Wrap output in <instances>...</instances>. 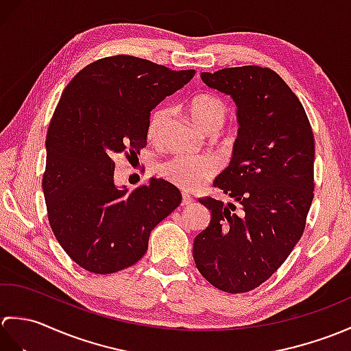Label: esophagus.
Segmentation results:
<instances>
[{
	"instance_id": "34e87169",
	"label": "esophagus",
	"mask_w": 351,
	"mask_h": 351,
	"mask_svg": "<svg viewBox=\"0 0 351 351\" xmlns=\"http://www.w3.org/2000/svg\"><path fill=\"white\" fill-rule=\"evenodd\" d=\"M193 204V197L189 195H182V200H181V205L182 206H189Z\"/></svg>"
}]
</instances>
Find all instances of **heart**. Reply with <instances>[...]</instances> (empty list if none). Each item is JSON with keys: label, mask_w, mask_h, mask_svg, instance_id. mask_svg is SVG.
I'll list each match as a JSON object with an SVG mask.
<instances>
[{"label": "heart", "mask_w": 351, "mask_h": 351, "mask_svg": "<svg viewBox=\"0 0 351 351\" xmlns=\"http://www.w3.org/2000/svg\"><path fill=\"white\" fill-rule=\"evenodd\" d=\"M189 113L200 130L214 134L219 132L229 117L226 102L214 95H196L189 102ZM169 117L167 107H158L149 119V138H156ZM220 169L219 161L214 156H175L164 161L158 167L160 175L170 184L185 191H193L202 187L205 182L215 176Z\"/></svg>", "instance_id": "obj_1"}]
</instances>
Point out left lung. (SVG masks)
<instances>
[{
  "instance_id": "8db88e82",
  "label": "left lung",
  "mask_w": 351,
  "mask_h": 351,
  "mask_svg": "<svg viewBox=\"0 0 351 351\" xmlns=\"http://www.w3.org/2000/svg\"><path fill=\"white\" fill-rule=\"evenodd\" d=\"M237 104L232 160L215 178L235 204L199 199L211 221L193 244L200 274L225 293L259 287L299 243L314 199L315 143L302 102L278 73L261 66L202 72Z\"/></svg>"
}]
</instances>
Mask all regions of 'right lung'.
Returning <instances> with one entry per match:
<instances>
[{"instance_id":"add662e5","label":"right lung","mask_w":351,"mask_h":351,"mask_svg":"<svg viewBox=\"0 0 351 351\" xmlns=\"http://www.w3.org/2000/svg\"><path fill=\"white\" fill-rule=\"evenodd\" d=\"M195 73L113 56L66 86L47 132L42 189L52 232L84 270L110 274L136 264L151 230L180 206V190L164 180L119 189L113 158L140 154L151 111Z\"/></svg>"}]
</instances>
